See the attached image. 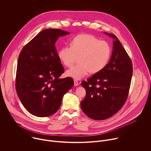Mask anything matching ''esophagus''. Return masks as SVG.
Returning a JSON list of instances; mask_svg holds the SVG:
<instances>
[{"instance_id": "esophagus-1", "label": "esophagus", "mask_w": 151, "mask_h": 151, "mask_svg": "<svg viewBox=\"0 0 151 151\" xmlns=\"http://www.w3.org/2000/svg\"><path fill=\"white\" fill-rule=\"evenodd\" d=\"M79 85V83H78V81L76 79L74 80V85L75 86H78Z\"/></svg>"}]
</instances>
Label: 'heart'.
Wrapping results in <instances>:
<instances>
[{"mask_svg": "<svg viewBox=\"0 0 151 151\" xmlns=\"http://www.w3.org/2000/svg\"><path fill=\"white\" fill-rule=\"evenodd\" d=\"M112 48L107 42L90 34H81L72 39L70 46L62 47L58 57L68 68L73 65L78 57L79 63L67 70L66 75L79 80L89 72L94 74L102 70L109 63Z\"/></svg>", "mask_w": 151, "mask_h": 151, "instance_id": "1", "label": "heart"}]
</instances>
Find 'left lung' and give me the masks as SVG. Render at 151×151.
<instances>
[{"mask_svg": "<svg viewBox=\"0 0 151 151\" xmlns=\"http://www.w3.org/2000/svg\"><path fill=\"white\" fill-rule=\"evenodd\" d=\"M112 37L113 50L109 62L100 72L81 85L86 96L81 102L84 114L94 120H104L116 114L124 104L133 75L132 61L117 37Z\"/></svg>", "mask_w": 151, "mask_h": 151, "instance_id": "8db88e82", "label": "left lung"}]
</instances>
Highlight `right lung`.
<instances>
[{"instance_id":"obj_1","label":"right lung","mask_w":151,"mask_h":151,"mask_svg":"<svg viewBox=\"0 0 151 151\" xmlns=\"http://www.w3.org/2000/svg\"><path fill=\"white\" fill-rule=\"evenodd\" d=\"M69 32L47 29L39 32L21 50L18 59L15 88L26 109L38 117L54 114L62 99L74 84L70 78L60 79L64 68L55 46Z\"/></svg>"}]
</instances>
